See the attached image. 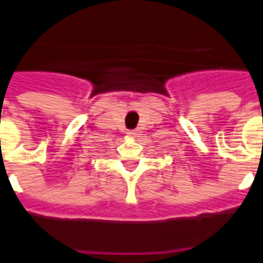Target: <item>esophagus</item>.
Returning <instances> with one entry per match:
<instances>
[{
  "label": "esophagus",
  "mask_w": 263,
  "mask_h": 263,
  "mask_svg": "<svg viewBox=\"0 0 263 263\" xmlns=\"http://www.w3.org/2000/svg\"><path fill=\"white\" fill-rule=\"evenodd\" d=\"M127 136H129L130 138H137V137H141V136H142V132H141L140 129L129 130V132H127Z\"/></svg>",
  "instance_id": "esophagus-1"
}]
</instances>
